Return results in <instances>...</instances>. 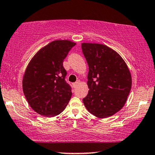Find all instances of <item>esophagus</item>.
Here are the masks:
<instances>
[{"mask_svg":"<svg viewBox=\"0 0 155 155\" xmlns=\"http://www.w3.org/2000/svg\"><path fill=\"white\" fill-rule=\"evenodd\" d=\"M79 84H80V81H79V80H78V81H76L75 83H74V87H76V86L79 85Z\"/></svg>","mask_w":155,"mask_h":155,"instance_id":"obj_1","label":"esophagus"}]
</instances>
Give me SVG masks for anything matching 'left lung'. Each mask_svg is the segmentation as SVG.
Returning a JSON list of instances; mask_svg holds the SVG:
<instances>
[{
    "label": "left lung",
    "mask_w": 155,
    "mask_h": 155,
    "mask_svg": "<svg viewBox=\"0 0 155 155\" xmlns=\"http://www.w3.org/2000/svg\"><path fill=\"white\" fill-rule=\"evenodd\" d=\"M88 65V95L83 98L86 109L105 118L124 106L132 86L130 72L116 51L106 45L82 43Z\"/></svg>",
    "instance_id": "1"
}]
</instances>
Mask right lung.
<instances>
[{"label": "right lung", "mask_w": 155, "mask_h": 155, "mask_svg": "<svg viewBox=\"0 0 155 155\" xmlns=\"http://www.w3.org/2000/svg\"><path fill=\"white\" fill-rule=\"evenodd\" d=\"M76 43L55 40L33 57L25 72L22 89L29 105L46 117L59 115L71 99V87L65 80L63 61Z\"/></svg>", "instance_id": "add662e5"}]
</instances>
